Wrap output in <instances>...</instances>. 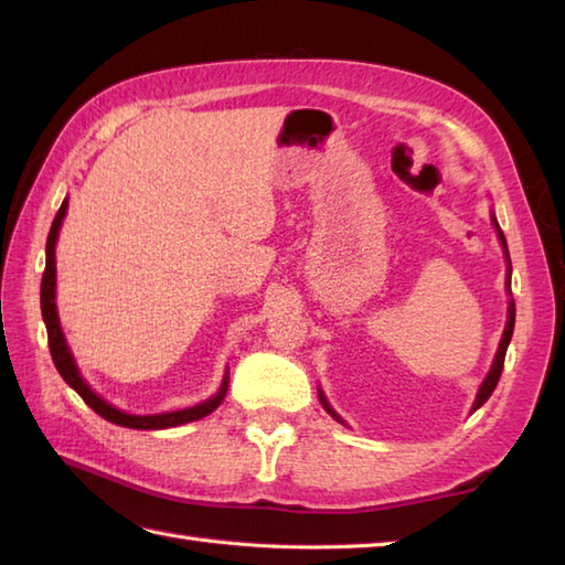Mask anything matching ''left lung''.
Here are the masks:
<instances>
[{"instance_id":"1","label":"left lung","mask_w":565,"mask_h":565,"mask_svg":"<svg viewBox=\"0 0 565 565\" xmlns=\"http://www.w3.org/2000/svg\"><path fill=\"white\" fill-rule=\"evenodd\" d=\"M493 225H495V231H498V237H500V245H502V249H505V257H508V291H510V274H512V267H510V252H508V243H505V235H502V231H500V225H498V221H495V215H493ZM512 296V294H510ZM512 332H514V301L510 298V306H508V322H505V332H502V340H500V347H498V354H495V362H493V366H490V371H488V376H486V381L481 383V391H478V395H476V403H473V411H478V407H481L490 395H493V391H495V386H498V381H500V374H502V366H505V354H508V344H510V340H512ZM320 403H322V407H326V411L338 419V423H342L344 425V419L332 411L330 407V403L326 401V395H322V391H320Z\"/></svg>"}]
</instances>
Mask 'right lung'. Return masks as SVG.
<instances>
[{"label":"right lung","instance_id":"obj_1","mask_svg":"<svg viewBox=\"0 0 565 565\" xmlns=\"http://www.w3.org/2000/svg\"><path fill=\"white\" fill-rule=\"evenodd\" d=\"M65 213H67V199L63 201V206H60V211L55 215V221L51 225V233H47L45 271H43V279H41V313H43V322H45V330H47V347H51L53 364L60 371V376L65 379V383H70V388H75L79 393V398L87 403L94 413L102 415L104 419H109V423H114V425H121V427L167 429V427L194 423V419L211 415L225 398L227 371H225V379L221 383V391L215 393L213 398L203 401L194 407H186V411H174V413H162V415H130V413L118 411V407H114L111 403H106L104 398H99V395L87 386V381L79 376L75 359H72L70 347L65 342L63 328H60L57 308H55V243H57V233H60V225H63Z\"/></svg>","mask_w":565,"mask_h":565}]
</instances>
